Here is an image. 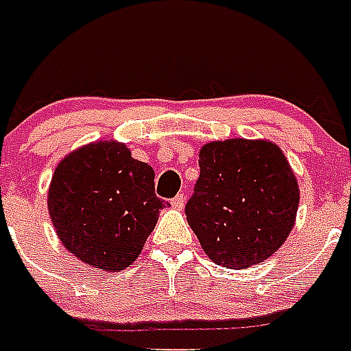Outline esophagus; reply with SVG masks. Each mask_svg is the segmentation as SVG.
I'll return each mask as SVG.
<instances>
[{
    "label": "esophagus",
    "mask_w": 351,
    "mask_h": 351,
    "mask_svg": "<svg viewBox=\"0 0 351 351\" xmlns=\"http://www.w3.org/2000/svg\"><path fill=\"white\" fill-rule=\"evenodd\" d=\"M171 204H173V208H176V210H182V208L186 206V195H176L175 199L171 200Z\"/></svg>",
    "instance_id": "1"
}]
</instances>
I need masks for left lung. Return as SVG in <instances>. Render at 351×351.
Instances as JSON below:
<instances>
[{"instance_id": "1", "label": "left lung", "mask_w": 351, "mask_h": 351, "mask_svg": "<svg viewBox=\"0 0 351 351\" xmlns=\"http://www.w3.org/2000/svg\"><path fill=\"white\" fill-rule=\"evenodd\" d=\"M199 165L186 217L202 250L237 271L263 263L289 237L300 202L282 149L267 140L211 141Z\"/></svg>"}]
</instances>
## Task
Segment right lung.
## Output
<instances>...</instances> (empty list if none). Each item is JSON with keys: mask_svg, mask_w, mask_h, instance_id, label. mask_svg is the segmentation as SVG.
<instances>
[{"mask_svg": "<svg viewBox=\"0 0 351 351\" xmlns=\"http://www.w3.org/2000/svg\"><path fill=\"white\" fill-rule=\"evenodd\" d=\"M165 204L154 193V169L112 140L69 152L57 165L47 193L51 221L64 247L108 272L136 261Z\"/></svg>", "mask_w": 351, "mask_h": 351, "instance_id": "obj_1", "label": "right lung"}]
</instances>
